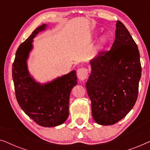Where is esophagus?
<instances>
[{
  "label": "esophagus",
  "mask_w": 150,
  "mask_h": 150,
  "mask_svg": "<svg viewBox=\"0 0 150 150\" xmlns=\"http://www.w3.org/2000/svg\"><path fill=\"white\" fill-rule=\"evenodd\" d=\"M77 76L81 81L85 80L88 76L87 69L85 68V67H81V68H79L77 70Z\"/></svg>",
  "instance_id": "1"
}]
</instances>
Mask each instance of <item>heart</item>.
I'll return each instance as SVG.
<instances>
[{"label":"heart","mask_w":150,"mask_h":150,"mask_svg":"<svg viewBox=\"0 0 150 150\" xmlns=\"http://www.w3.org/2000/svg\"><path fill=\"white\" fill-rule=\"evenodd\" d=\"M110 42V39L108 38L107 36H104L101 38V40H100V48L101 49H103L105 48V47L107 46V44L109 43Z\"/></svg>","instance_id":"b5f03b06"}]
</instances>
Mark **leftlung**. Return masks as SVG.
<instances>
[{"mask_svg": "<svg viewBox=\"0 0 150 150\" xmlns=\"http://www.w3.org/2000/svg\"><path fill=\"white\" fill-rule=\"evenodd\" d=\"M90 64L91 74L86 88L92 115L98 124L112 125L134 106L141 76L138 47L122 22L117 21L110 50L100 52Z\"/></svg>", "mask_w": 150, "mask_h": 150, "instance_id": "left-lung-1", "label": "left lung"}]
</instances>
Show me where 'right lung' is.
<instances>
[{
    "label": "right lung",
    "instance_id": "right-lung-1",
    "mask_svg": "<svg viewBox=\"0 0 150 150\" xmlns=\"http://www.w3.org/2000/svg\"><path fill=\"white\" fill-rule=\"evenodd\" d=\"M46 27L45 24L39 26L18 47L12 65V78L16 99L23 111L40 126L54 127L68 117L69 95L76 85L77 76L73 70L44 85L30 77L26 60L33 39Z\"/></svg>",
    "mask_w": 150,
    "mask_h": 150
}]
</instances>
